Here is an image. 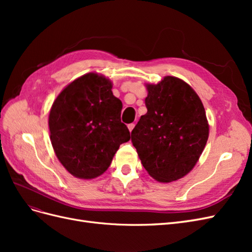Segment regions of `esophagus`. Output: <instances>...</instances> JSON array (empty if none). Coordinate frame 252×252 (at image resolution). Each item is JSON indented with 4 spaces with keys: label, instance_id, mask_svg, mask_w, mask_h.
<instances>
[{
    "label": "esophagus",
    "instance_id": "1",
    "mask_svg": "<svg viewBox=\"0 0 252 252\" xmlns=\"http://www.w3.org/2000/svg\"><path fill=\"white\" fill-rule=\"evenodd\" d=\"M133 127H134V124H129L128 125V129H129V131H132V129H133Z\"/></svg>",
    "mask_w": 252,
    "mask_h": 252
}]
</instances>
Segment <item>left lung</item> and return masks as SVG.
<instances>
[{"label": "left lung", "mask_w": 252, "mask_h": 252, "mask_svg": "<svg viewBox=\"0 0 252 252\" xmlns=\"http://www.w3.org/2000/svg\"><path fill=\"white\" fill-rule=\"evenodd\" d=\"M147 112L131 131V141L149 175L177 181L191 170L208 140L209 125L202 101L187 83L165 77L148 84Z\"/></svg>", "instance_id": "1"}]
</instances>
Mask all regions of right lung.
Listing matches in <instances>:
<instances>
[{"label": "right lung", "mask_w": 252, "mask_h": 252, "mask_svg": "<svg viewBox=\"0 0 252 252\" xmlns=\"http://www.w3.org/2000/svg\"><path fill=\"white\" fill-rule=\"evenodd\" d=\"M112 83L89 72L71 82L53 102L49 113L53 150L66 170L79 179H94L111 164L120 145L130 140L121 122L122 102Z\"/></svg>", "instance_id": "1"}]
</instances>
